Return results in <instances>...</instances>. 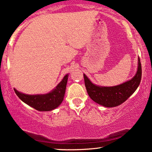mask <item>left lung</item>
Segmentation results:
<instances>
[{"mask_svg":"<svg viewBox=\"0 0 152 152\" xmlns=\"http://www.w3.org/2000/svg\"><path fill=\"white\" fill-rule=\"evenodd\" d=\"M138 61V70L134 78L118 86L112 87L96 86L90 81L86 75L83 74L85 86L90 98L94 102L105 107H115L126 101L137 90L142 79V64L139 58Z\"/></svg>","mask_w":152,"mask_h":152,"instance_id":"obj_1","label":"left lung"}]
</instances>
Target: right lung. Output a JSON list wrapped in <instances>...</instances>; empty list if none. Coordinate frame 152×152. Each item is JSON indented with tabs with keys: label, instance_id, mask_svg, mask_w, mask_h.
Listing matches in <instances>:
<instances>
[{
	"label": "right lung",
	"instance_id": "obj_1",
	"mask_svg": "<svg viewBox=\"0 0 152 152\" xmlns=\"http://www.w3.org/2000/svg\"><path fill=\"white\" fill-rule=\"evenodd\" d=\"M68 76L66 74L58 86L50 93L43 95H27L14 89L16 95L20 100L28 105L41 111H51L61 104L65 95Z\"/></svg>",
	"mask_w": 152,
	"mask_h": 152
}]
</instances>
